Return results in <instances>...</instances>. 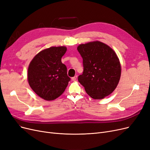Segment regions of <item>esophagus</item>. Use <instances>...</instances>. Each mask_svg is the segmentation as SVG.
Wrapping results in <instances>:
<instances>
[{"label":"esophagus","mask_w":150,"mask_h":150,"mask_svg":"<svg viewBox=\"0 0 150 150\" xmlns=\"http://www.w3.org/2000/svg\"><path fill=\"white\" fill-rule=\"evenodd\" d=\"M76 79H77V75H76V76H74V77H72L71 80H73V81H76Z\"/></svg>","instance_id":"obj_1"}]
</instances>
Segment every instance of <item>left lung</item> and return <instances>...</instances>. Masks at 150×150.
<instances>
[{"mask_svg":"<svg viewBox=\"0 0 150 150\" xmlns=\"http://www.w3.org/2000/svg\"><path fill=\"white\" fill-rule=\"evenodd\" d=\"M77 50L83 65V71L78 80L86 93L95 99H101L111 94L121 75L120 64L114 50L100 41L80 44Z\"/></svg>","mask_w":150,"mask_h":150,"instance_id":"1","label":"left lung"}]
</instances>
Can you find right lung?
I'll return each instance as SVG.
<instances>
[{
  "mask_svg": "<svg viewBox=\"0 0 150 150\" xmlns=\"http://www.w3.org/2000/svg\"><path fill=\"white\" fill-rule=\"evenodd\" d=\"M67 51L65 46L42 50L33 59L28 70L31 89L41 98L52 101L64 92L70 80L67 69L61 59Z\"/></svg>",
  "mask_w": 150,
  "mask_h": 150,
  "instance_id": "1",
  "label": "right lung"
}]
</instances>
